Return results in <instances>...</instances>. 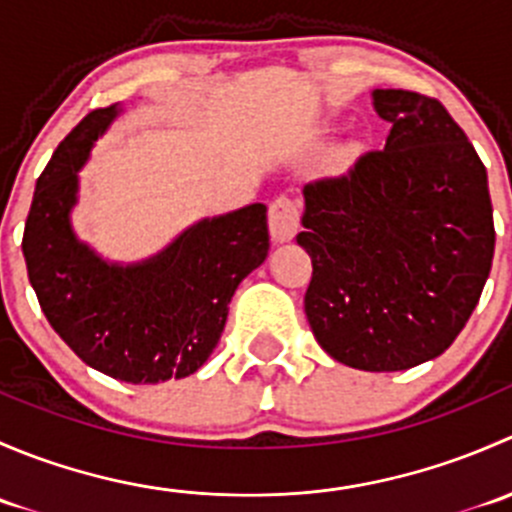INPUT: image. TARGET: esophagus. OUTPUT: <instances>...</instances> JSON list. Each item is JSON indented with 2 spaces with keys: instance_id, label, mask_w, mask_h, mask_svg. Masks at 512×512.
Returning a JSON list of instances; mask_svg holds the SVG:
<instances>
[{
  "instance_id": "1",
  "label": "esophagus",
  "mask_w": 512,
  "mask_h": 512,
  "mask_svg": "<svg viewBox=\"0 0 512 512\" xmlns=\"http://www.w3.org/2000/svg\"><path fill=\"white\" fill-rule=\"evenodd\" d=\"M302 210L299 203L289 195H280L270 203V235L275 242H287L297 235Z\"/></svg>"
}]
</instances>
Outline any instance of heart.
<instances>
[{
    "mask_svg": "<svg viewBox=\"0 0 512 512\" xmlns=\"http://www.w3.org/2000/svg\"><path fill=\"white\" fill-rule=\"evenodd\" d=\"M356 153H359L356 148H342V151H339V163H344V165L352 163V160L356 158Z\"/></svg>",
    "mask_w": 512,
    "mask_h": 512,
    "instance_id": "heart-1",
    "label": "heart"
}]
</instances>
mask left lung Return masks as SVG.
<instances>
[{
  "label": "left lung",
  "mask_w": 512,
  "mask_h": 512,
  "mask_svg": "<svg viewBox=\"0 0 512 512\" xmlns=\"http://www.w3.org/2000/svg\"><path fill=\"white\" fill-rule=\"evenodd\" d=\"M384 151L304 185V312L319 347L361 371L443 354L476 309L495 250L488 175L438 98L376 89Z\"/></svg>",
  "instance_id": "obj_1"
}]
</instances>
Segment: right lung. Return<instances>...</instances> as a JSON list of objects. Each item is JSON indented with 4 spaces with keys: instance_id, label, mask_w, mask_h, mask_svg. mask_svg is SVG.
<instances>
[{
    "instance_id": "1",
    "label": "right lung",
    "mask_w": 512,
    "mask_h": 512,
    "mask_svg": "<svg viewBox=\"0 0 512 512\" xmlns=\"http://www.w3.org/2000/svg\"><path fill=\"white\" fill-rule=\"evenodd\" d=\"M116 106L96 108L59 143L36 180L22 250L41 312L84 364L128 384L198 371L225 329L237 285L270 250L267 208L203 220L153 260L106 265L69 225L76 173Z\"/></svg>"
}]
</instances>
